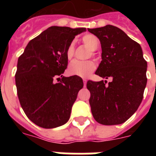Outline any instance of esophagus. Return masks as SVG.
<instances>
[{
    "instance_id": "obj_1",
    "label": "esophagus",
    "mask_w": 156,
    "mask_h": 156,
    "mask_svg": "<svg viewBox=\"0 0 156 156\" xmlns=\"http://www.w3.org/2000/svg\"><path fill=\"white\" fill-rule=\"evenodd\" d=\"M83 84H84V87H86V85H87V80L86 79H83Z\"/></svg>"
}]
</instances>
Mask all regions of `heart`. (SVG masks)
Wrapping results in <instances>:
<instances>
[{"label": "heart", "instance_id": "obj_1", "mask_svg": "<svg viewBox=\"0 0 156 156\" xmlns=\"http://www.w3.org/2000/svg\"><path fill=\"white\" fill-rule=\"evenodd\" d=\"M82 41L87 47L91 51L97 49L100 45V40L95 35L91 34L85 35L82 38ZM66 57L68 60H71L74 55V44L70 43L67 47L66 52ZM95 63L92 61H72L68 68V72L70 75L78 76L81 78H87L90 73L95 69Z\"/></svg>", "mask_w": 156, "mask_h": 156}]
</instances>
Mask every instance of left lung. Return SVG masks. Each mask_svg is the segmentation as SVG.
<instances>
[{
  "instance_id": "8db88e82",
  "label": "left lung",
  "mask_w": 156,
  "mask_h": 156,
  "mask_svg": "<svg viewBox=\"0 0 156 156\" xmlns=\"http://www.w3.org/2000/svg\"><path fill=\"white\" fill-rule=\"evenodd\" d=\"M87 30L97 36L102 48V61L95 74L112 78L108 86L106 81L87 83L91 112L100 124L120 125L137 111L143 100L147 63L140 44L120 28L107 25Z\"/></svg>"
}]
</instances>
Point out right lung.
Returning a JSON list of instances; mask_svg holds the SVG:
<instances>
[{"mask_svg": "<svg viewBox=\"0 0 156 156\" xmlns=\"http://www.w3.org/2000/svg\"><path fill=\"white\" fill-rule=\"evenodd\" d=\"M86 30L83 27H48L30 40L18 57L15 74L18 100L36 126L52 129L69 121L83 82L78 76L62 75L68 65L66 52L75 35ZM58 76L62 78L55 83Z\"/></svg>", "mask_w": 156, "mask_h": 156, "instance_id": "right-lung-1", "label": "right lung"}]
</instances>
